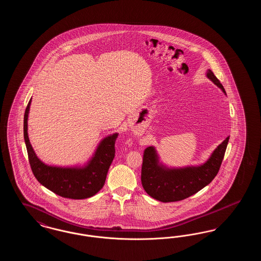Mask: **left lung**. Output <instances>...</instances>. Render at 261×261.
Returning a JSON list of instances; mask_svg holds the SVG:
<instances>
[{
  "mask_svg": "<svg viewBox=\"0 0 261 261\" xmlns=\"http://www.w3.org/2000/svg\"><path fill=\"white\" fill-rule=\"evenodd\" d=\"M206 77L222 90L225 89L211 69ZM229 142L227 137L213 150L210 159L199 165L185 167H168L161 162L154 147H149L144 151L141 180L144 190L153 199L162 202H171L187 199L202 188L207 186L217 175Z\"/></svg>",
  "mask_w": 261,
  "mask_h": 261,
  "instance_id": "8db88e82",
  "label": "left lung"
}]
</instances>
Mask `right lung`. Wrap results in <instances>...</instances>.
I'll use <instances>...</instances> for the list:
<instances>
[{
  "instance_id": "right-lung-1",
  "label": "right lung",
  "mask_w": 261,
  "mask_h": 261,
  "mask_svg": "<svg viewBox=\"0 0 261 261\" xmlns=\"http://www.w3.org/2000/svg\"><path fill=\"white\" fill-rule=\"evenodd\" d=\"M31 99L25 110L24 142L29 163L38 182L53 193L67 199H87L96 195L105 185L109 168L114 159V144L118 133L103 138L92 158L84 165L55 166L42 162L28 138V114Z\"/></svg>"
}]
</instances>
